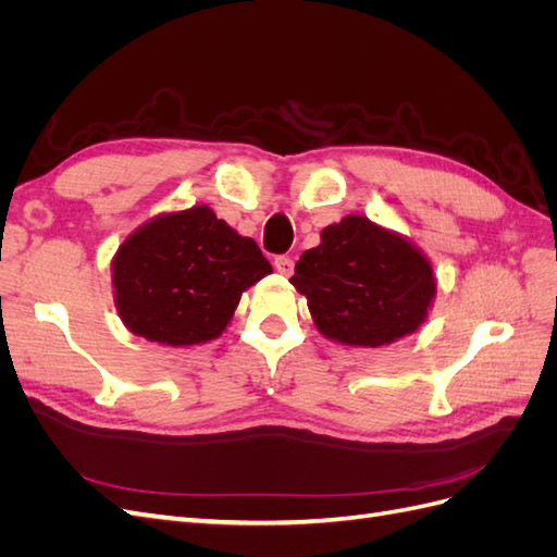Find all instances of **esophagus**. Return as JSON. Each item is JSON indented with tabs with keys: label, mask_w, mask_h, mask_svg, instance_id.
<instances>
[{
	"label": "esophagus",
	"mask_w": 557,
	"mask_h": 557,
	"mask_svg": "<svg viewBox=\"0 0 557 557\" xmlns=\"http://www.w3.org/2000/svg\"><path fill=\"white\" fill-rule=\"evenodd\" d=\"M274 267H276L278 274L290 276L293 269H295V262H293V258H288V256H276V258H274Z\"/></svg>",
	"instance_id": "esophagus-1"
}]
</instances>
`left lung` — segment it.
<instances>
[{
    "label": "left lung",
    "mask_w": 557,
    "mask_h": 557,
    "mask_svg": "<svg viewBox=\"0 0 557 557\" xmlns=\"http://www.w3.org/2000/svg\"><path fill=\"white\" fill-rule=\"evenodd\" d=\"M307 295L327 339L376 348L423 323L436 290L432 264L399 234L364 215H346L301 252L290 278Z\"/></svg>",
    "instance_id": "1"
}]
</instances>
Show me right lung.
I'll return each mask as SVG.
<instances>
[{"label": "right lung", "instance_id": "add662e5", "mask_svg": "<svg viewBox=\"0 0 557 557\" xmlns=\"http://www.w3.org/2000/svg\"><path fill=\"white\" fill-rule=\"evenodd\" d=\"M272 274L258 244L209 207L158 215L117 248L115 307L139 336L193 346L221 336L242 293Z\"/></svg>", "mask_w": 557, "mask_h": 557}]
</instances>
